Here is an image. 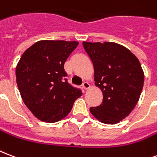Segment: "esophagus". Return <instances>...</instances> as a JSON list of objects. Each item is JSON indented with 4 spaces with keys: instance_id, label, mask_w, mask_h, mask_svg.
<instances>
[{
    "instance_id": "1",
    "label": "esophagus",
    "mask_w": 157,
    "mask_h": 157,
    "mask_svg": "<svg viewBox=\"0 0 157 157\" xmlns=\"http://www.w3.org/2000/svg\"><path fill=\"white\" fill-rule=\"evenodd\" d=\"M82 86H83V88L85 90H88L90 87V85L88 82H86V81H85L83 84H82Z\"/></svg>"
}]
</instances>
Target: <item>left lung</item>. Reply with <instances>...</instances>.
Segmentation results:
<instances>
[{
    "label": "left lung",
    "mask_w": 157,
    "mask_h": 157,
    "mask_svg": "<svg viewBox=\"0 0 157 157\" xmlns=\"http://www.w3.org/2000/svg\"><path fill=\"white\" fill-rule=\"evenodd\" d=\"M82 44L94 66V85L103 93L102 104L90 111L103 124H118L139 100L144 83L139 60L127 48L113 42Z\"/></svg>",
    "instance_id": "8db88e82"
}]
</instances>
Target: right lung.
I'll use <instances>...</instances> for the list:
<instances>
[{
  "mask_svg": "<svg viewBox=\"0 0 157 157\" xmlns=\"http://www.w3.org/2000/svg\"><path fill=\"white\" fill-rule=\"evenodd\" d=\"M79 44L76 41L40 40L20 57L16 83L25 105L41 121L56 123L70 113L81 90L68 83L64 63Z\"/></svg>",
  "mask_w": 157,
  "mask_h": 157,
  "instance_id": "add662e5",
  "label": "right lung"
}]
</instances>
